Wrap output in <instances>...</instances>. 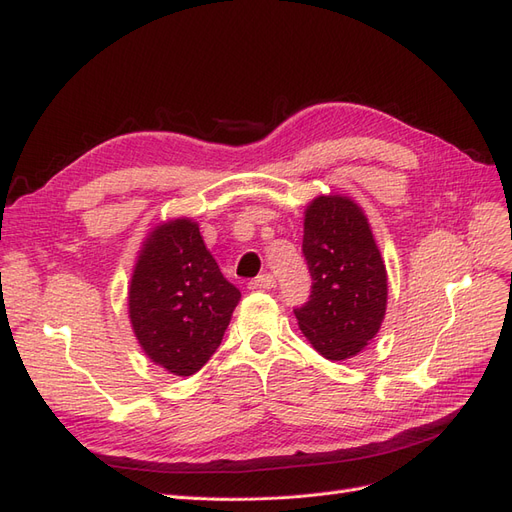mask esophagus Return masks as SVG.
<instances>
[{
	"label": "esophagus",
	"mask_w": 512,
	"mask_h": 512,
	"mask_svg": "<svg viewBox=\"0 0 512 512\" xmlns=\"http://www.w3.org/2000/svg\"><path fill=\"white\" fill-rule=\"evenodd\" d=\"M275 288V277L271 273H262L250 282V290H271Z\"/></svg>",
	"instance_id": "1"
}]
</instances>
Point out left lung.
I'll return each mask as SVG.
<instances>
[{"label": "left lung", "mask_w": 512, "mask_h": 512, "mask_svg": "<svg viewBox=\"0 0 512 512\" xmlns=\"http://www.w3.org/2000/svg\"><path fill=\"white\" fill-rule=\"evenodd\" d=\"M303 254L314 284L309 301L294 309L299 329L324 359H352L380 331L389 297L363 209L350 196H316L305 209Z\"/></svg>", "instance_id": "left-lung-1"}]
</instances>
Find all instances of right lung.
Masks as SVG:
<instances>
[{
    "mask_svg": "<svg viewBox=\"0 0 512 512\" xmlns=\"http://www.w3.org/2000/svg\"><path fill=\"white\" fill-rule=\"evenodd\" d=\"M239 299L194 220L162 222L145 237L128 286V314L143 352L168 374L192 376L211 359Z\"/></svg>",
    "mask_w": 512,
    "mask_h": 512,
    "instance_id": "obj_1",
    "label": "right lung"
}]
</instances>
